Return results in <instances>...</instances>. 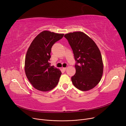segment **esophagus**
<instances>
[{
  "label": "esophagus",
  "instance_id": "1",
  "mask_svg": "<svg viewBox=\"0 0 126 126\" xmlns=\"http://www.w3.org/2000/svg\"><path fill=\"white\" fill-rule=\"evenodd\" d=\"M66 67H63V68H62V69H63L64 71H65V70H66Z\"/></svg>",
  "mask_w": 126,
  "mask_h": 126
}]
</instances>
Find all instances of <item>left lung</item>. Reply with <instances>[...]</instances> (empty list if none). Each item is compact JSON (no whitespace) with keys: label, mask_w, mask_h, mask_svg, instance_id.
<instances>
[{"label":"left lung","mask_w":126,"mask_h":126,"mask_svg":"<svg viewBox=\"0 0 126 126\" xmlns=\"http://www.w3.org/2000/svg\"><path fill=\"white\" fill-rule=\"evenodd\" d=\"M73 51L76 61L75 75L71 77L75 86L88 91L101 81L103 63L101 52L95 42L83 32H70L64 35Z\"/></svg>","instance_id":"1"}]
</instances>
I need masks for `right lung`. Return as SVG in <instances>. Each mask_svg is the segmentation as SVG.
Listing matches in <instances>:
<instances>
[{
	"label": "right lung",
	"instance_id": "add662e5",
	"mask_svg": "<svg viewBox=\"0 0 126 126\" xmlns=\"http://www.w3.org/2000/svg\"><path fill=\"white\" fill-rule=\"evenodd\" d=\"M64 34L44 31L33 40L25 59L26 77L35 88L42 91H49L57 85L61 71L51 66L49 62L51 47L63 37Z\"/></svg>",
	"mask_w": 126,
	"mask_h": 126
}]
</instances>
